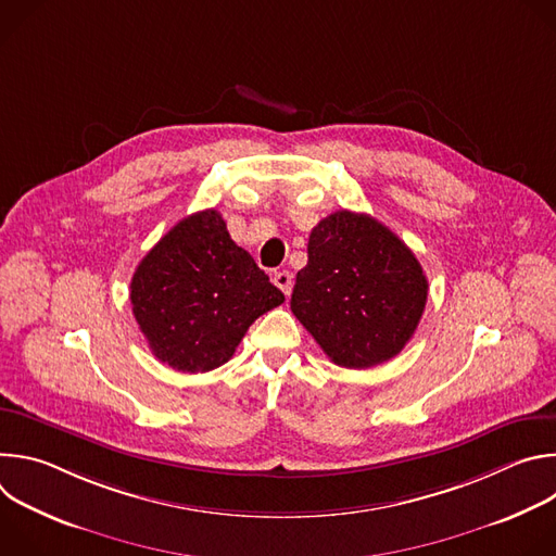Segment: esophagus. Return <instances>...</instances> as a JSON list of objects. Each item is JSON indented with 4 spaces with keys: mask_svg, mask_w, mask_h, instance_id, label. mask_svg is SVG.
<instances>
[{
    "mask_svg": "<svg viewBox=\"0 0 556 556\" xmlns=\"http://www.w3.org/2000/svg\"><path fill=\"white\" fill-rule=\"evenodd\" d=\"M273 281H275V286H277L286 296L292 292V275H290L288 270L275 273V275H273Z\"/></svg>",
    "mask_w": 556,
    "mask_h": 556,
    "instance_id": "34e87169",
    "label": "esophagus"
}]
</instances>
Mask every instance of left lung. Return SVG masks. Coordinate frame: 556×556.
I'll return each instance as SVG.
<instances>
[{
	"mask_svg": "<svg viewBox=\"0 0 556 556\" xmlns=\"http://www.w3.org/2000/svg\"><path fill=\"white\" fill-rule=\"evenodd\" d=\"M429 283L409 247L365 213L337 211L316 224L290 309L334 365L367 369L409 343Z\"/></svg>",
	"mask_w": 556,
	"mask_h": 556,
	"instance_id": "obj_1",
	"label": "left lung"
}]
</instances>
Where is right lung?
<instances>
[{"label":"right lung","instance_id":"right-lung-1","mask_svg":"<svg viewBox=\"0 0 556 556\" xmlns=\"http://www.w3.org/2000/svg\"><path fill=\"white\" fill-rule=\"evenodd\" d=\"M129 299L151 354L198 374L224 365L257 316L283 303L215 208L180 219L138 264Z\"/></svg>","mask_w":556,"mask_h":556}]
</instances>
